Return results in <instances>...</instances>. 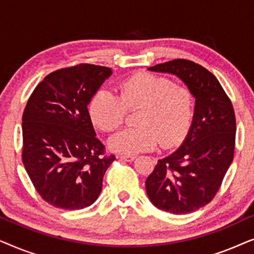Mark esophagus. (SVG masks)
<instances>
[{
  "mask_svg": "<svg viewBox=\"0 0 254 254\" xmlns=\"http://www.w3.org/2000/svg\"><path fill=\"white\" fill-rule=\"evenodd\" d=\"M119 158L123 159L125 162H133L136 157H135V156H129V155H121L119 156Z\"/></svg>",
  "mask_w": 254,
  "mask_h": 254,
  "instance_id": "esophagus-1",
  "label": "esophagus"
}]
</instances>
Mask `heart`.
I'll return each mask as SVG.
<instances>
[{"instance_id": "b5f03b06", "label": "heart", "mask_w": 254, "mask_h": 254, "mask_svg": "<svg viewBox=\"0 0 254 254\" xmlns=\"http://www.w3.org/2000/svg\"><path fill=\"white\" fill-rule=\"evenodd\" d=\"M136 127L114 134L109 141L112 151L136 155L150 151L161 143L172 148L189 134L194 117V96L190 89L176 85L171 78L140 72L118 86V95L99 89L89 104L92 123L112 131L124 124L127 110H137Z\"/></svg>"}]
</instances>
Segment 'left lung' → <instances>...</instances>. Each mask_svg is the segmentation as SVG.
<instances>
[{
    "label": "left lung",
    "mask_w": 254,
    "mask_h": 254,
    "mask_svg": "<svg viewBox=\"0 0 254 254\" xmlns=\"http://www.w3.org/2000/svg\"><path fill=\"white\" fill-rule=\"evenodd\" d=\"M148 69L176 75L195 98L185 140L175 152L159 159L145 180L148 197L168 213H193L214 199L234 159V107L217 78L193 61L177 59Z\"/></svg>",
    "instance_id": "8db88e82"
}]
</instances>
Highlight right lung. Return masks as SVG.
I'll return each instance as SVG.
<instances>
[{
	"label": "right lung",
	"instance_id": "right-lung-1",
	"mask_svg": "<svg viewBox=\"0 0 254 254\" xmlns=\"http://www.w3.org/2000/svg\"><path fill=\"white\" fill-rule=\"evenodd\" d=\"M112 69L82 64L47 75L23 113V164L39 195L52 206L77 210L102 192L105 156L88 105Z\"/></svg>",
	"mask_w": 254,
	"mask_h": 254
}]
</instances>
